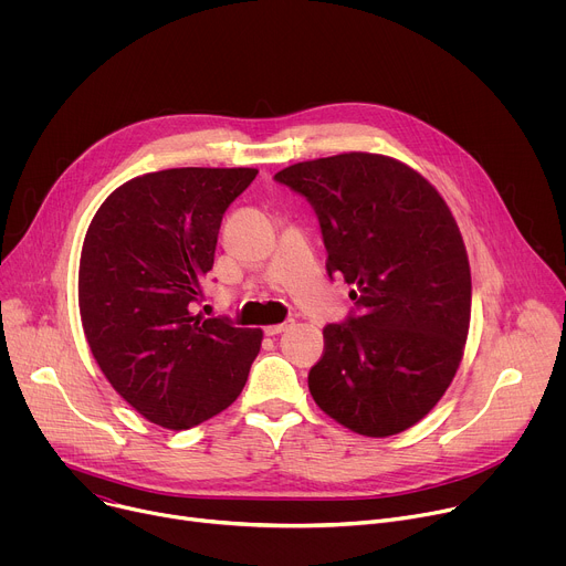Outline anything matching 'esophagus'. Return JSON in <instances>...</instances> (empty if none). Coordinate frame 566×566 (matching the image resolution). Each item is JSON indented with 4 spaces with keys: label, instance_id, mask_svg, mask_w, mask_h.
I'll list each match as a JSON object with an SVG mask.
<instances>
[{
    "label": "esophagus",
    "instance_id": "obj_1",
    "mask_svg": "<svg viewBox=\"0 0 566 566\" xmlns=\"http://www.w3.org/2000/svg\"><path fill=\"white\" fill-rule=\"evenodd\" d=\"M293 327V319H286V322H280V325H269V327H264V334L266 336H277V334H282V332H286V329H291Z\"/></svg>",
    "mask_w": 566,
    "mask_h": 566
}]
</instances>
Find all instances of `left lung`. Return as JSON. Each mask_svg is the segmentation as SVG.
Returning a JSON list of instances; mask_svg holds the SVG:
<instances>
[{
    "label": "left lung",
    "instance_id": "obj_1",
    "mask_svg": "<svg viewBox=\"0 0 566 566\" xmlns=\"http://www.w3.org/2000/svg\"><path fill=\"white\" fill-rule=\"evenodd\" d=\"M275 181L313 206L329 277L354 284L356 313L322 332L313 400L365 437L412 428L450 387L470 327V264L450 208L382 154L304 160Z\"/></svg>",
    "mask_w": 566,
    "mask_h": 566
}]
</instances>
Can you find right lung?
<instances>
[{
  "mask_svg": "<svg viewBox=\"0 0 566 566\" xmlns=\"http://www.w3.org/2000/svg\"><path fill=\"white\" fill-rule=\"evenodd\" d=\"M253 168H175L136 177L98 208L85 234L77 302L92 354L147 421L188 430L247 385L262 329L195 313L226 208Z\"/></svg>",
  "mask_w": 566,
  "mask_h": 566,
  "instance_id": "obj_1",
  "label": "right lung"
}]
</instances>
